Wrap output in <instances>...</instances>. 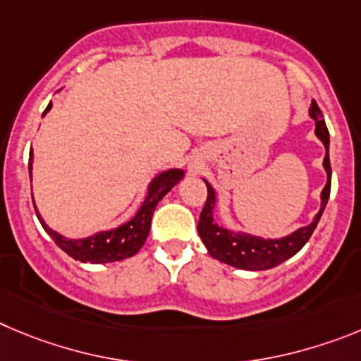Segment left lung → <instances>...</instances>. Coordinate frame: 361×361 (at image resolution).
Returning a JSON list of instances; mask_svg holds the SVG:
<instances>
[{
  "instance_id": "left-lung-1",
  "label": "left lung",
  "mask_w": 361,
  "mask_h": 361,
  "mask_svg": "<svg viewBox=\"0 0 361 361\" xmlns=\"http://www.w3.org/2000/svg\"><path fill=\"white\" fill-rule=\"evenodd\" d=\"M311 118L317 122V136L326 145V158H324V169L327 173V183L322 190V204H320V212L314 216L313 223L307 226H302L297 232L290 235L281 237V239H262V237L246 235V233H233L226 228L217 226L214 223V207H216V194L214 188L207 183V201L200 214V223H197V233H200L201 241L204 243L209 253L217 261L225 262V264L235 266L241 269H250V271H261V269H269L279 266L281 262L288 261L293 257L295 253L310 241L311 233L317 228L320 216L326 209L327 200L331 194V161H329V131H327L326 122L322 120V111L318 108V104L311 102L310 108Z\"/></svg>"
}]
</instances>
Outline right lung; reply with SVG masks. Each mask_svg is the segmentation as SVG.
I'll use <instances>...</instances> for the list:
<instances>
[{
    "label": "right lung",
    "instance_id": "right-lung-1",
    "mask_svg": "<svg viewBox=\"0 0 361 361\" xmlns=\"http://www.w3.org/2000/svg\"><path fill=\"white\" fill-rule=\"evenodd\" d=\"M50 108L51 104H48V108L44 109V113L50 111ZM28 169H30L32 180V152ZM181 178H183V171H180V169H171V171L161 173L160 176L154 178L152 183L149 185L147 197H145L140 210L136 212V216L133 217L131 221H128L126 225L118 226V228L108 230V232H99L92 237H86V239H66V237H63L61 233L48 228V225H44V221L41 219L39 214L37 217L39 221H41L43 228L48 232V235L55 241V245L59 246L63 252H66L70 257L75 259V261L92 262V264L122 261V259L133 257V255L138 253V250L144 246L145 239H147L149 235V230H151L152 212L157 209L158 201H160L161 197L181 180Z\"/></svg>",
    "mask_w": 361,
    "mask_h": 361
}]
</instances>
